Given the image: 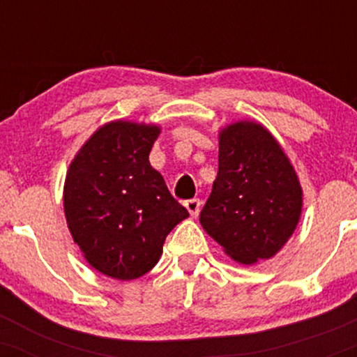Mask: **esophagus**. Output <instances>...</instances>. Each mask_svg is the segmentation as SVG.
Instances as JSON below:
<instances>
[{
	"mask_svg": "<svg viewBox=\"0 0 357 357\" xmlns=\"http://www.w3.org/2000/svg\"><path fill=\"white\" fill-rule=\"evenodd\" d=\"M184 206H186V210L192 218H196V216L199 215V208H202V202H199L198 198H192V199H188V202H184Z\"/></svg>",
	"mask_w": 357,
	"mask_h": 357,
	"instance_id": "1",
	"label": "esophagus"
}]
</instances>
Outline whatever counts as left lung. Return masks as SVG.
I'll return each instance as SVG.
<instances>
[{"instance_id":"left-lung-1","label":"left lung","mask_w":357,"mask_h":357,"mask_svg":"<svg viewBox=\"0 0 357 357\" xmlns=\"http://www.w3.org/2000/svg\"><path fill=\"white\" fill-rule=\"evenodd\" d=\"M218 141V176L199 223L228 257L253 265L272 258L296 231L304 192L267 127L236 121Z\"/></svg>"}]
</instances>
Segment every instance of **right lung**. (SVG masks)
Returning a JSON list of instances; mask_svg holds the SVG:
<instances>
[{
	"label": "right lung",
	"instance_id": "1",
	"mask_svg": "<svg viewBox=\"0 0 357 357\" xmlns=\"http://www.w3.org/2000/svg\"><path fill=\"white\" fill-rule=\"evenodd\" d=\"M159 134L155 124L107 122L68 166V230L90 267L110 278L134 280L149 272L169 231L190 216L149 162Z\"/></svg>",
	"mask_w": 357,
	"mask_h": 357
}]
</instances>
